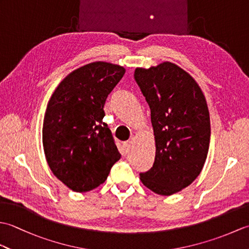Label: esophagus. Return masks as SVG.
<instances>
[{"label":"esophagus","mask_w":249,"mask_h":249,"mask_svg":"<svg viewBox=\"0 0 249 249\" xmlns=\"http://www.w3.org/2000/svg\"><path fill=\"white\" fill-rule=\"evenodd\" d=\"M123 147H124V151L126 153H128L131 149V142L130 141H125L123 143Z\"/></svg>","instance_id":"esophagus-1"}]
</instances>
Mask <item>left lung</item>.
Masks as SVG:
<instances>
[{"mask_svg": "<svg viewBox=\"0 0 249 249\" xmlns=\"http://www.w3.org/2000/svg\"><path fill=\"white\" fill-rule=\"evenodd\" d=\"M135 79L150 106L156 147L153 167L140 179L155 194L171 196L192 184L204 166L211 138L208 104L195 79L172 62L137 67Z\"/></svg>", "mask_w": 249, "mask_h": 249, "instance_id": "1", "label": "left lung"}]
</instances>
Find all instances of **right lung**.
Wrapping results in <instances>:
<instances>
[{
	"instance_id": "add662e5",
	"label": "right lung",
	"mask_w": 249,
	"mask_h": 249,
	"mask_svg": "<svg viewBox=\"0 0 249 249\" xmlns=\"http://www.w3.org/2000/svg\"><path fill=\"white\" fill-rule=\"evenodd\" d=\"M125 68L97 61L63 79L47 105L43 145L52 173L76 193L95 189L107 179L121 158L104 106L124 76Z\"/></svg>"
}]
</instances>
